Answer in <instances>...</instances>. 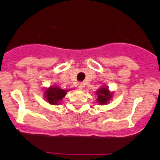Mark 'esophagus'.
Instances as JSON below:
<instances>
[{"label":"esophagus","mask_w":160,"mask_h":160,"mask_svg":"<svg viewBox=\"0 0 160 160\" xmlns=\"http://www.w3.org/2000/svg\"><path fill=\"white\" fill-rule=\"evenodd\" d=\"M78 87L79 89H82L84 86H83L82 83H78Z\"/></svg>","instance_id":"obj_1"}]
</instances>
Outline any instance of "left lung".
Here are the masks:
<instances>
[{"instance_id":"obj_1","label":"left lung","mask_w":160,"mask_h":160,"mask_svg":"<svg viewBox=\"0 0 160 160\" xmlns=\"http://www.w3.org/2000/svg\"><path fill=\"white\" fill-rule=\"evenodd\" d=\"M97 95L98 102L99 104H102V105H104L111 99L112 94L109 93V90L107 87H104V88H101L98 90Z\"/></svg>"}]
</instances>
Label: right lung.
I'll return each instance as SVG.
<instances>
[{"mask_svg":"<svg viewBox=\"0 0 160 160\" xmlns=\"http://www.w3.org/2000/svg\"><path fill=\"white\" fill-rule=\"evenodd\" d=\"M66 94V90L60 89L59 87H51L48 89L46 92V100L49 102L50 104L53 105H57L59 101L62 99Z\"/></svg>","mask_w":160,"mask_h":160,"instance_id":"1","label":"right lung"}]
</instances>
